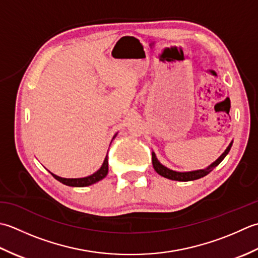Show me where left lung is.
Here are the masks:
<instances>
[{
  "mask_svg": "<svg viewBox=\"0 0 258 258\" xmlns=\"http://www.w3.org/2000/svg\"><path fill=\"white\" fill-rule=\"evenodd\" d=\"M232 145H233V143H230L229 146L227 147V149H226L222 154V156H220L216 161H214L212 165L208 166L207 168H205V169H199V170H194V171H185V172L168 169L167 167H165L164 165L160 164L159 160L157 159V157H156L154 151H152V166H154V169L156 170L157 173H159V175L162 176V177L168 178V179L177 180V181L196 180V179H199V178L208 175V173L212 171L215 167H217L220 164V162L223 161L225 157L227 156L230 148H232Z\"/></svg>",
  "mask_w": 258,
  "mask_h": 258,
  "instance_id": "left-lung-1",
  "label": "left lung"
}]
</instances>
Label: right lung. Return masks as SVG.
<instances>
[{
	"label": "right lung",
	"mask_w": 258,
	"mask_h": 258,
	"mask_svg": "<svg viewBox=\"0 0 258 258\" xmlns=\"http://www.w3.org/2000/svg\"><path fill=\"white\" fill-rule=\"evenodd\" d=\"M115 136L117 135L113 136V139L115 138ZM108 170H109V167H108V154H107L102 166L100 167V169L88 177H85V178H62V177H59L56 175H53L52 172H51V175L53 176L56 180L62 182L63 185L71 186V187H86V186H90V185H92V183H96L97 181L103 179V178L107 176Z\"/></svg>",
	"instance_id": "1"
}]
</instances>
